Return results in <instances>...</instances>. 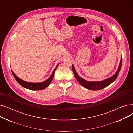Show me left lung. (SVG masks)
Segmentation results:
<instances>
[{"mask_svg": "<svg viewBox=\"0 0 133 133\" xmlns=\"http://www.w3.org/2000/svg\"><path fill=\"white\" fill-rule=\"evenodd\" d=\"M122 59L121 57L119 66H118L117 70L116 72V73L113 76H111V77L107 78L106 79L101 80V81H87L84 79L82 78L79 75L77 72H76L73 64L72 65V70L75 78L76 79V80H77V81L79 82V83L81 86H82L83 87H84L85 88L88 89L92 90H98L102 89L104 88H105L106 87L108 86L116 80L120 71V69L122 66Z\"/></svg>", "mask_w": 133, "mask_h": 133, "instance_id": "left-lung-1", "label": "left lung"}]
</instances>
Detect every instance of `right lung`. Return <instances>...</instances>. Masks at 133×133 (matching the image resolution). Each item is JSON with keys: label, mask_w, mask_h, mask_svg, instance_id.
Listing matches in <instances>:
<instances>
[{"label": "right lung", "mask_w": 133, "mask_h": 133, "mask_svg": "<svg viewBox=\"0 0 133 133\" xmlns=\"http://www.w3.org/2000/svg\"><path fill=\"white\" fill-rule=\"evenodd\" d=\"M59 65V64H58L57 66H56V67L54 69V70L50 77H49L45 81H44L43 82H27V81H24L22 79H20L19 78H18V76L15 74V73L13 72L12 70H11V71H12V73L13 74L14 78H15L16 81L19 83L21 86H22L23 87H24L27 89H29L30 90H42V89H44L46 88V87H47L49 85H50V83H51V82L53 79L55 71L56 69H57Z\"/></svg>", "instance_id": "obj_1"}]
</instances>
